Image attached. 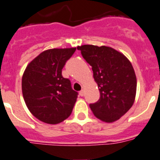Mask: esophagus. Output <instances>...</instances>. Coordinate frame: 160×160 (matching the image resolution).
<instances>
[{"label":"esophagus","mask_w":160,"mask_h":160,"mask_svg":"<svg viewBox=\"0 0 160 160\" xmlns=\"http://www.w3.org/2000/svg\"><path fill=\"white\" fill-rule=\"evenodd\" d=\"M79 95H81V96H84V95H85V91H84V90H82V91H79Z\"/></svg>","instance_id":"obj_1"}]
</instances>
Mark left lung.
<instances>
[{"label":"left lung","instance_id":"obj_1","mask_svg":"<svg viewBox=\"0 0 160 160\" xmlns=\"http://www.w3.org/2000/svg\"><path fill=\"white\" fill-rule=\"evenodd\" d=\"M92 67L100 98L90 104L94 115L107 123L119 120L133 106L137 91L133 67L123 53L108 46H78Z\"/></svg>","mask_w":160,"mask_h":160}]
</instances>
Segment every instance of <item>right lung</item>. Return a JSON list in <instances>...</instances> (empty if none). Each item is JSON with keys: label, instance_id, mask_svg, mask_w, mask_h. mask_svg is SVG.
Here are the masks:
<instances>
[{"label": "right lung", "instance_id": "1", "mask_svg": "<svg viewBox=\"0 0 160 160\" xmlns=\"http://www.w3.org/2000/svg\"><path fill=\"white\" fill-rule=\"evenodd\" d=\"M76 48L42 52L27 65L22 78V91L27 108L38 120L55 125L70 116L78 98L61 71Z\"/></svg>", "mask_w": 160, "mask_h": 160}]
</instances>
